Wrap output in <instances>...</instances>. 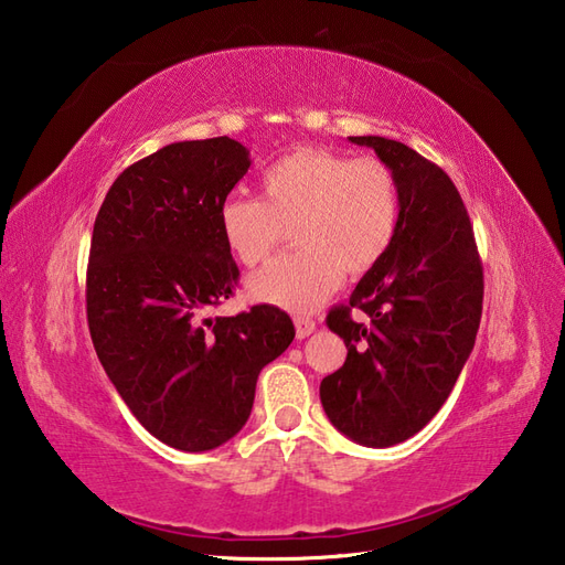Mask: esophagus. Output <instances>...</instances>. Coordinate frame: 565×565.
<instances>
[{
    "label": "esophagus",
    "mask_w": 565,
    "mask_h": 565,
    "mask_svg": "<svg viewBox=\"0 0 565 565\" xmlns=\"http://www.w3.org/2000/svg\"><path fill=\"white\" fill-rule=\"evenodd\" d=\"M295 329H297V338H307L317 331V321L309 317H297L295 319Z\"/></svg>",
    "instance_id": "34e87169"
}]
</instances>
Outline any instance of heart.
I'll list each match as a JSON object with an SVG mask.
<instances>
[{
	"instance_id": "1",
	"label": "heart",
	"mask_w": 565,
	"mask_h": 565,
	"mask_svg": "<svg viewBox=\"0 0 565 565\" xmlns=\"http://www.w3.org/2000/svg\"><path fill=\"white\" fill-rule=\"evenodd\" d=\"M263 200L230 198L220 232L244 266L266 260L292 230L295 254L248 278V295L287 311H311L386 256L401 215L394 171L377 157L295 149L263 171Z\"/></svg>"
}]
</instances>
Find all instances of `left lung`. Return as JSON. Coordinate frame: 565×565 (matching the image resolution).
I'll use <instances>...</instances> for the list:
<instances>
[{
  "mask_svg": "<svg viewBox=\"0 0 565 565\" xmlns=\"http://www.w3.org/2000/svg\"><path fill=\"white\" fill-rule=\"evenodd\" d=\"M394 171L401 215L386 256L326 317L348 358L321 382L326 416L350 440L392 447L423 430L452 394L481 323L483 268L461 195L416 149L348 137ZM360 308L369 319L353 322Z\"/></svg>",
  "mask_w": 565,
  "mask_h": 565,
  "instance_id": "obj_1",
  "label": "left lung"
}]
</instances>
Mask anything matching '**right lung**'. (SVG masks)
Instances as JSON below:
<instances>
[{"label": "right lung", "instance_id": "obj_1", "mask_svg": "<svg viewBox=\"0 0 565 565\" xmlns=\"http://www.w3.org/2000/svg\"><path fill=\"white\" fill-rule=\"evenodd\" d=\"M250 167L232 137L161 147L113 181L92 234L86 319L96 355L157 440L207 452L239 433L260 370L295 338L270 305L207 319L239 268L220 207Z\"/></svg>", "mask_w": 565, "mask_h": 565}]
</instances>
